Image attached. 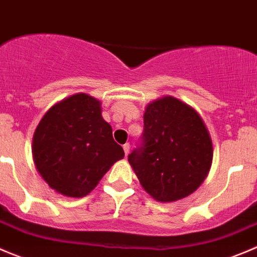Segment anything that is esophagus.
I'll return each instance as SVG.
<instances>
[{"mask_svg": "<svg viewBox=\"0 0 257 257\" xmlns=\"http://www.w3.org/2000/svg\"><path fill=\"white\" fill-rule=\"evenodd\" d=\"M122 147H123V151H125V155H126V156H127V154H128V151H130V144H125Z\"/></svg>", "mask_w": 257, "mask_h": 257, "instance_id": "esophagus-1", "label": "esophagus"}]
</instances>
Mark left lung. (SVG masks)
I'll return each mask as SVG.
<instances>
[{"instance_id": "1", "label": "left lung", "mask_w": 257, "mask_h": 257, "mask_svg": "<svg viewBox=\"0 0 257 257\" xmlns=\"http://www.w3.org/2000/svg\"><path fill=\"white\" fill-rule=\"evenodd\" d=\"M141 146L128 155L145 191L156 201L191 195L212 164V141L201 116L187 103L165 96L149 103Z\"/></svg>"}]
</instances>
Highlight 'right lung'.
<instances>
[{"label":"right lung","instance_id":"1","mask_svg":"<svg viewBox=\"0 0 257 257\" xmlns=\"http://www.w3.org/2000/svg\"><path fill=\"white\" fill-rule=\"evenodd\" d=\"M32 155L51 189L63 196L83 197L125 152L113 141L100 101L76 93L45 113L34 134Z\"/></svg>","mask_w":257,"mask_h":257}]
</instances>
